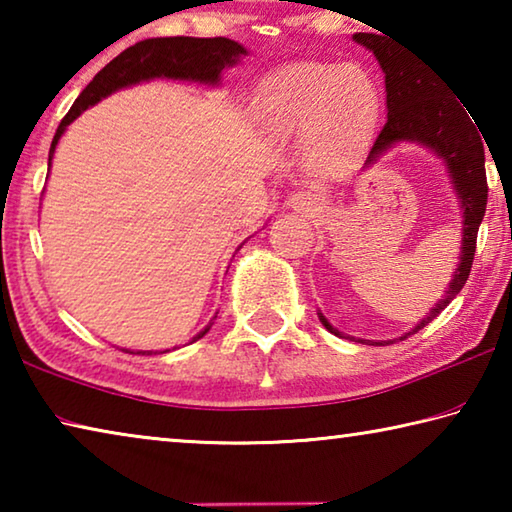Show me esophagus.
<instances>
[{"label": "esophagus", "mask_w": 512, "mask_h": 512, "mask_svg": "<svg viewBox=\"0 0 512 512\" xmlns=\"http://www.w3.org/2000/svg\"><path fill=\"white\" fill-rule=\"evenodd\" d=\"M289 205L293 210H300V212H314L316 210V201L314 196L307 194V192H296L289 198Z\"/></svg>", "instance_id": "esophagus-1"}]
</instances>
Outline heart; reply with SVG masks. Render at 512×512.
<instances>
[{"label": "heart", "instance_id": "b5f03b06", "mask_svg": "<svg viewBox=\"0 0 512 512\" xmlns=\"http://www.w3.org/2000/svg\"><path fill=\"white\" fill-rule=\"evenodd\" d=\"M381 90L361 65L298 63L259 85L255 112L277 133H309L316 162L334 164L359 149L375 128Z\"/></svg>", "mask_w": 512, "mask_h": 512}]
</instances>
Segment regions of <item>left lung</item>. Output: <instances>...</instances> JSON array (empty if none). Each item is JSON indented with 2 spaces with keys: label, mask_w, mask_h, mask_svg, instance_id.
Here are the masks:
<instances>
[{
  "label": "left lung",
  "mask_w": 512,
  "mask_h": 512,
  "mask_svg": "<svg viewBox=\"0 0 512 512\" xmlns=\"http://www.w3.org/2000/svg\"><path fill=\"white\" fill-rule=\"evenodd\" d=\"M354 40L377 56L386 74L388 119L377 140L372 142L366 164L379 160V155L391 149L395 142H420L431 146L447 162L454 187L463 203L465 221L461 264H458L443 300L433 307L420 325H415L409 334L402 336L406 339V336L427 327L461 293L467 277H470L476 235H479V225L483 221L485 205H488L483 140L470 119L472 115H467L465 103L454 97L443 76L424 65L418 56L406 54L400 45H393L391 38L386 40V36H379V33H354ZM320 323L332 334L341 336L339 329L329 325L323 316H320Z\"/></svg>",
  "instance_id": "left-lung-1"
}]
</instances>
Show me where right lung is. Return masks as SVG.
I'll list each match as a JSON object with an SVG mask.
<instances>
[{"mask_svg": "<svg viewBox=\"0 0 512 512\" xmlns=\"http://www.w3.org/2000/svg\"><path fill=\"white\" fill-rule=\"evenodd\" d=\"M244 54L246 49L241 47L239 42L228 38H149L128 47L94 76L88 88L81 92V97L74 101V106L69 108L63 121H60L54 142H51L49 149V164L65 126L72 124L85 108L94 106V103L101 101L103 97H108L110 92L126 88V85H133L137 81L153 79V76L214 83L219 81V74L225 65H235L239 56ZM207 329L210 327H205L196 339L205 336Z\"/></svg>", "mask_w": 512, "mask_h": 512, "instance_id": "add662e5", "label": "right lung"}]
</instances>
